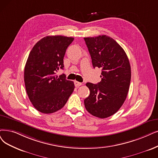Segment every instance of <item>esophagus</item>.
I'll use <instances>...</instances> for the list:
<instances>
[{
  "mask_svg": "<svg viewBox=\"0 0 158 158\" xmlns=\"http://www.w3.org/2000/svg\"><path fill=\"white\" fill-rule=\"evenodd\" d=\"M74 85L76 87H79L80 85H82V84L79 82V81H74Z\"/></svg>",
  "mask_w": 158,
  "mask_h": 158,
  "instance_id": "1",
  "label": "esophagus"
}]
</instances>
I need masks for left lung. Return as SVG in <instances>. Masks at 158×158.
Returning a JSON list of instances; mask_svg holds the SVG:
<instances>
[{
	"instance_id": "8db88e82",
	"label": "left lung",
	"mask_w": 158,
	"mask_h": 158,
	"mask_svg": "<svg viewBox=\"0 0 158 158\" xmlns=\"http://www.w3.org/2000/svg\"><path fill=\"white\" fill-rule=\"evenodd\" d=\"M94 68L102 69L97 84L87 82L89 96L84 100L87 111L104 118L121 108L127 98L131 80V67L124 49L106 35L84 37Z\"/></svg>"
}]
</instances>
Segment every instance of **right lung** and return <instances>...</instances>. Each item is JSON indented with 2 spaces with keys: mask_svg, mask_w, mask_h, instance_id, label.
Listing matches in <instances>:
<instances>
[{
  "mask_svg": "<svg viewBox=\"0 0 158 158\" xmlns=\"http://www.w3.org/2000/svg\"><path fill=\"white\" fill-rule=\"evenodd\" d=\"M74 38L50 35L37 42L30 51L24 71L25 87L30 102L43 113H52L65 106L74 91V82L63 74L64 58Z\"/></svg>",
  "mask_w": 158,
  "mask_h": 158,
  "instance_id": "add662e5",
  "label": "right lung"
}]
</instances>
